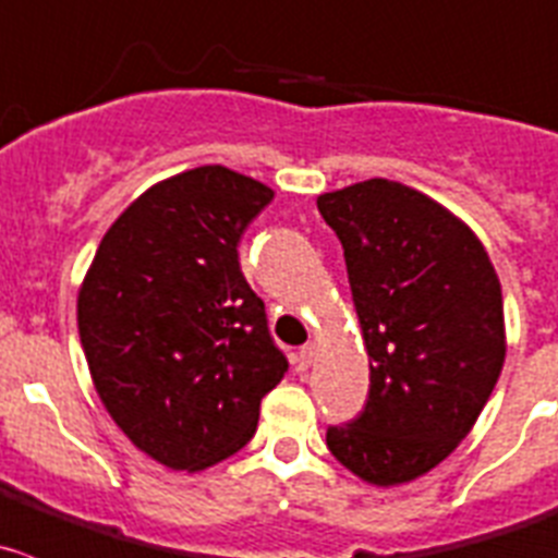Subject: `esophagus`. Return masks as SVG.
Listing matches in <instances>:
<instances>
[{"instance_id": "1", "label": "esophagus", "mask_w": 558, "mask_h": 558, "mask_svg": "<svg viewBox=\"0 0 558 558\" xmlns=\"http://www.w3.org/2000/svg\"><path fill=\"white\" fill-rule=\"evenodd\" d=\"M313 360H316V345L313 343L302 345V349L296 351V367H300V371H307Z\"/></svg>"}]
</instances>
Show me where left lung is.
<instances>
[{
  "mask_svg": "<svg viewBox=\"0 0 558 558\" xmlns=\"http://www.w3.org/2000/svg\"><path fill=\"white\" fill-rule=\"evenodd\" d=\"M343 245L371 389L327 447L371 485L439 466L477 423L505 365V302L483 242L425 193L367 180L318 196Z\"/></svg>",
  "mask_w": 558,
  "mask_h": 558,
  "instance_id": "8db88e82",
  "label": "left lung"
}]
</instances>
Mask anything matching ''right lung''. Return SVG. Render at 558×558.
I'll return each instance as SVG.
<instances>
[{"instance_id": "1", "label": "right lung", "mask_w": 558, "mask_h": 558, "mask_svg": "<svg viewBox=\"0 0 558 558\" xmlns=\"http://www.w3.org/2000/svg\"><path fill=\"white\" fill-rule=\"evenodd\" d=\"M272 196L223 166L158 182L113 220L78 291L102 405L138 450L177 472L240 452L262 398L289 371L236 253Z\"/></svg>"}]
</instances>
